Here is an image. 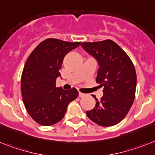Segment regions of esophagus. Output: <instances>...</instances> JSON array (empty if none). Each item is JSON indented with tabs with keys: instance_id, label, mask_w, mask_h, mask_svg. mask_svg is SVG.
I'll list each match as a JSON object with an SVG mask.
<instances>
[{
	"instance_id": "esophagus-1",
	"label": "esophagus",
	"mask_w": 155,
	"mask_h": 155,
	"mask_svg": "<svg viewBox=\"0 0 155 155\" xmlns=\"http://www.w3.org/2000/svg\"><path fill=\"white\" fill-rule=\"evenodd\" d=\"M85 96H86L85 94H83V93L79 92V97H85Z\"/></svg>"
}]
</instances>
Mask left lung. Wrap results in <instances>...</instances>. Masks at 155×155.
Listing matches in <instances>:
<instances>
[{
	"label": "left lung",
	"instance_id": "8db88e82",
	"mask_svg": "<svg viewBox=\"0 0 155 155\" xmlns=\"http://www.w3.org/2000/svg\"><path fill=\"white\" fill-rule=\"evenodd\" d=\"M82 48L99 65L96 82L103 87L104 95L87 111L88 118L101 126L118 124L126 117L135 98L137 73L126 52L114 41L82 43Z\"/></svg>",
	"mask_w": 155,
	"mask_h": 155
}]
</instances>
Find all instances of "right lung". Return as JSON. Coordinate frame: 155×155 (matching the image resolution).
<instances>
[{
    "instance_id": "right-lung-1",
    "label": "right lung",
    "mask_w": 155,
    "mask_h": 155,
    "mask_svg": "<svg viewBox=\"0 0 155 155\" xmlns=\"http://www.w3.org/2000/svg\"><path fill=\"white\" fill-rule=\"evenodd\" d=\"M79 44L47 39L25 62L21 78V95L26 111L40 125L48 126L60 122L68 104L79 95L76 88L65 91L56 87V79L61 76L59 69L64 56Z\"/></svg>"
}]
</instances>
